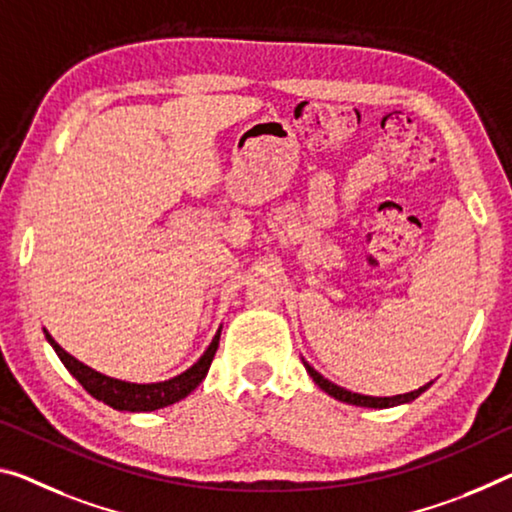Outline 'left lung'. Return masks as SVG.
Here are the masks:
<instances>
[{
  "label": "left lung",
  "instance_id": "left-lung-1",
  "mask_svg": "<svg viewBox=\"0 0 512 512\" xmlns=\"http://www.w3.org/2000/svg\"><path fill=\"white\" fill-rule=\"evenodd\" d=\"M303 364H305L307 373H310V378L314 380L316 385H319V387L323 389V392L330 394L332 399H337V401H342V403L358 405V408H378V410L394 408V405H403V403L415 401L417 396L424 394L426 389L433 385V380H431V383H426L424 387H419V389H415V392H408V394H396V396H369V394H358V392H351V389H344V387H339V385H335V383H330V380L323 378L321 373L316 371L310 362L303 360Z\"/></svg>",
  "mask_w": 512,
  "mask_h": 512
}]
</instances>
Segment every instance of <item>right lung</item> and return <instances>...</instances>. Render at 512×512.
Wrapping results in <instances>:
<instances>
[{
  "mask_svg": "<svg viewBox=\"0 0 512 512\" xmlns=\"http://www.w3.org/2000/svg\"><path fill=\"white\" fill-rule=\"evenodd\" d=\"M223 328V326H221ZM221 328L216 330V335L212 339V344L207 346V351L200 355L198 362H193L189 369L177 373V376L168 378V380H159V383H129V380L123 378H113L107 376V373L95 371L93 367H88L81 360H77L75 355H70L66 348L59 346V342L45 332V339L50 342L54 348V353L59 355V360L63 362L72 376L77 378V383L86 389L93 399L107 403L113 410H127V412H152V410H161L166 405H173L177 401H182L189 396L193 389H196L202 380H205L209 367H212V360L216 355L218 348V339H221Z\"/></svg>",
  "mask_w": 512,
  "mask_h": 512,
  "instance_id": "obj_1",
  "label": "right lung"
}]
</instances>
